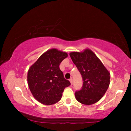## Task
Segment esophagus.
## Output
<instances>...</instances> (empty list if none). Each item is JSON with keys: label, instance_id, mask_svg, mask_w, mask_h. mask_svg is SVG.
<instances>
[{"label": "esophagus", "instance_id": "esophagus-1", "mask_svg": "<svg viewBox=\"0 0 131 131\" xmlns=\"http://www.w3.org/2000/svg\"><path fill=\"white\" fill-rule=\"evenodd\" d=\"M69 81H70V82L71 85H72V84H73V80H72V79H70L69 80Z\"/></svg>", "mask_w": 131, "mask_h": 131}]
</instances>
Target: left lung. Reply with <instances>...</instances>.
Segmentation results:
<instances>
[{
	"label": "left lung",
	"mask_w": 131,
	"mask_h": 131,
	"mask_svg": "<svg viewBox=\"0 0 131 131\" xmlns=\"http://www.w3.org/2000/svg\"><path fill=\"white\" fill-rule=\"evenodd\" d=\"M69 55L83 80L81 90L75 92L76 100L86 105L96 103L109 86V72L95 53L88 48L83 52H72Z\"/></svg>",
	"instance_id": "obj_1"
}]
</instances>
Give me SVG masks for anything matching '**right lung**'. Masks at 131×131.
<instances>
[{"label":"right lung","instance_id":"add662e5","mask_svg":"<svg viewBox=\"0 0 131 131\" xmlns=\"http://www.w3.org/2000/svg\"><path fill=\"white\" fill-rule=\"evenodd\" d=\"M68 56L66 52L51 48L43 53L29 69V88L40 103L46 105L57 103L64 89L70 85L59 69V64Z\"/></svg>","mask_w":131,"mask_h":131}]
</instances>
